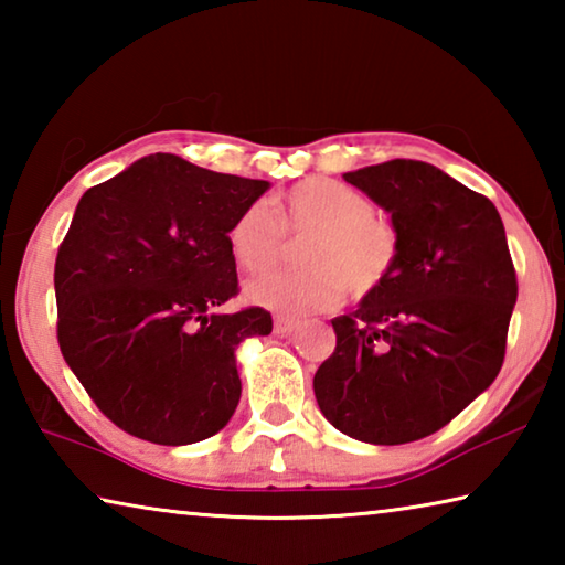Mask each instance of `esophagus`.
Here are the masks:
<instances>
[{
	"label": "esophagus",
	"mask_w": 565,
	"mask_h": 565,
	"mask_svg": "<svg viewBox=\"0 0 565 565\" xmlns=\"http://www.w3.org/2000/svg\"><path fill=\"white\" fill-rule=\"evenodd\" d=\"M296 329H299V321L284 319V317H276L274 319V331L279 333V337H289V333H294Z\"/></svg>",
	"instance_id": "obj_1"
}]
</instances>
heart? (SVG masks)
Listing matches in <instances>:
<instances>
[{
    "instance_id": "1",
    "label": "heart",
    "mask_w": 565,
    "mask_h": 565,
    "mask_svg": "<svg viewBox=\"0 0 565 565\" xmlns=\"http://www.w3.org/2000/svg\"><path fill=\"white\" fill-rule=\"evenodd\" d=\"M286 232L311 236L303 248L311 269H279L246 284L254 303L281 317L331 309L347 289L356 296L376 291L396 269L401 238L396 226L374 214L366 194L343 181L311 177L291 186L276 204H248L228 228L238 269L259 274L281 259Z\"/></svg>"
}]
</instances>
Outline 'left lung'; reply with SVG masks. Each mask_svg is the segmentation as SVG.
I'll list each match as a JSON object with an SVG mask.
<instances>
[{"label":"left lung","mask_w":565,"mask_h":565,"mask_svg":"<svg viewBox=\"0 0 565 565\" xmlns=\"http://www.w3.org/2000/svg\"><path fill=\"white\" fill-rule=\"evenodd\" d=\"M343 179L386 209L394 274L331 321L337 349L313 376L321 414L363 444L426 438L499 376L519 284L491 199L426 161Z\"/></svg>","instance_id":"left-lung-1"}]
</instances>
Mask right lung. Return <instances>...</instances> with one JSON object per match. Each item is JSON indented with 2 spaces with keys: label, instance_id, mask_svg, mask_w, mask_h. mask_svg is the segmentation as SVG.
<instances>
[{
  "label": "right lung",
  "instance_id": "1",
  "mask_svg": "<svg viewBox=\"0 0 565 565\" xmlns=\"http://www.w3.org/2000/svg\"><path fill=\"white\" fill-rule=\"evenodd\" d=\"M266 189L149 154L84 191L54 264L56 339L121 431L186 446L234 416L236 349L271 333V313L218 311L238 294L228 228Z\"/></svg>",
  "mask_w": 565,
  "mask_h": 565
}]
</instances>
